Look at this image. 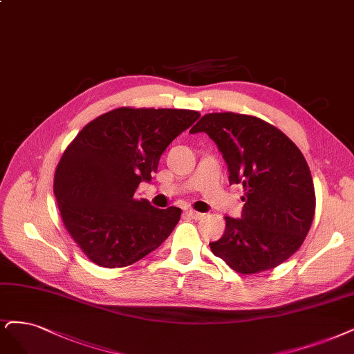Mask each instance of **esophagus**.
I'll return each instance as SVG.
<instances>
[{"label": "esophagus", "mask_w": 354, "mask_h": 354, "mask_svg": "<svg viewBox=\"0 0 354 354\" xmlns=\"http://www.w3.org/2000/svg\"><path fill=\"white\" fill-rule=\"evenodd\" d=\"M186 214H187L192 219H196V221H198V219H202V218H203V215H205V214H202V212L193 211V209H187V211H186Z\"/></svg>", "instance_id": "34e87169"}]
</instances>
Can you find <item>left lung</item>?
<instances>
[{
	"label": "left lung",
	"instance_id": "8db88e82",
	"mask_svg": "<svg viewBox=\"0 0 354 354\" xmlns=\"http://www.w3.org/2000/svg\"><path fill=\"white\" fill-rule=\"evenodd\" d=\"M205 131L228 168L230 185H243L240 218L225 216L223 237L211 250L231 270L256 274L272 270L297 252L315 215L310 169L281 130L252 115H203L190 133Z\"/></svg>",
	"mask_w": 354,
	"mask_h": 354
}]
</instances>
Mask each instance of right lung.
<instances>
[{
  "mask_svg": "<svg viewBox=\"0 0 354 354\" xmlns=\"http://www.w3.org/2000/svg\"><path fill=\"white\" fill-rule=\"evenodd\" d=\"M201 117L192 109L117 108L84 126L59 160L54 194L68 234L104 268L135 263L160 248L181 209L138 199L167 146Z\"/></svg>",
  "mask_w": 354,
  "mask_h": 354,
  "instance_id": "obj_1",
  "label": "right lung"
}]
</instances>
